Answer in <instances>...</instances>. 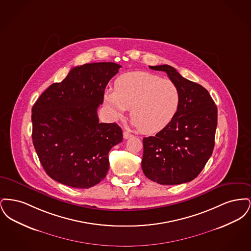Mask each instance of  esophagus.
Wrapping results in <instances>:
<instances>
[{
    "instance_id": "esophagus-1",
    "label": "esophagus",
    "mask_w": 251,
    "mask_h": 251,
    "mask_svg": "<svg viewBox=\"0 0 251 251\" xmlns=\"http://www.w3.org/2000/svg\"><path fill=\"white\" fill-rule=\"evenodd\" d=\"M132 136V134L130 133V132H128V131H123V137H124V139H128V138H130Z\"/></svg>"
}]
</instances>
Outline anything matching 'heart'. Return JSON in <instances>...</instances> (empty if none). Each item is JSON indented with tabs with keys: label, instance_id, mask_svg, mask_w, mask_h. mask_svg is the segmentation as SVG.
Segmentation results:
<instances>
[{
	"label": "heart",
	"instance_id": "heart-1",
	"mask_svg": "<svg viewBox=\"0 0 251 251\" xmlns=\"http://www.w3.org/2000/svg\"><path fill=\"white\" fill-rule=\"evenodd\" d=\"M111 116L121 119L128 109L131 124L147 134L163 130L176 116L180 101L178 86L149 72H129L120 76L115 89L105 91Z\"/></svg>",
	"mask_w": 251,
	"mask_h": 251
}]
</instances>
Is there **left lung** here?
I'll use <instances>...</instances> for the list:
<instances>
[{
  "instance_id": "1",
  "label": "left lung",
  "mask_w": 251,
  "mask_h": 251,
  "mask_svg": "<svg viewBox=\"0 0 251 251\" xmlns=\"http://www.w3.org/2000/svg\"><path fill=\"white\" fill-rule=\"evenodd\" d=\"M165 72L178 86L179 109L171 122L154 136L143 138L142 170L160 184L174 185L198 177L212 155L217 126V107L201 84L183 78L168 65L150 66Z\"/></svg>"
}]
</instances>
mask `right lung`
Masks as SVG:
<instances>
[{"label":"right lung","instance_id":"add662e5","mask_svg":"<svg viewBox=\"0 0 251 251\" xmlns=\"http://www.w3.org/2000/svg\"><path fill=\"white\" fill-rule=\"evenodd\" d=\"M120 68L112 62L75 67L37 99L32 108V138L51 179L86 189L105 178L108 153L123 135L117 123H100L97 110Z\"/></svg>","mask_w":251,"mask_h":251}]
</instances>
